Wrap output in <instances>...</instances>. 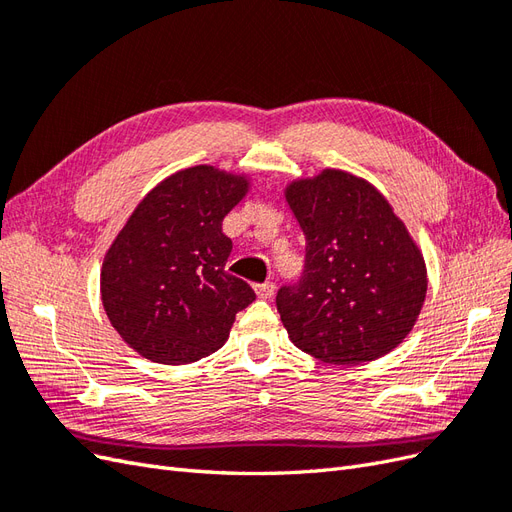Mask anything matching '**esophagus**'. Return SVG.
Segmentation results:
<instances>
[{
	"mask_svg": "<svg viewBox=\"0 0 512 512\" xmlns=\"http://www.w3.org/2000/svg\"><path fill=\"white\" fill-rule=\"evenodd\" d=\"M254 290H256V294H258V299H271L273 292H275V284H273V282L258 284Z\"/></svg>",
	"mask_w": 512,
	"mask_h": 512,
	"instance_id": "34e87169",
	"label": "esophagus"
}]
</instances>
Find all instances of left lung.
Instances as JSON below:
<instances>
[{
    "mask_svg": "<svg viewBox=\"0 0 512 512\" xmlns=\"http://www.w3.org/2000/svg\"><path fill=\"white\" fill-rule=\"evenodd\" d=\"M284 198L305 235V271L277 292L290 342L331 365L397 348L421 314L427 265L389 200L363 177L324 168Z\"/></svg>",
    "mask_w": 512,
    "mask_h": 512,
    "instance_id": "left-lung-1",
    "label": "left lung"
}]
</instances>
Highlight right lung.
<instances>
[{"instance_id": "right-lung-1", "label": "right lung", "mask_w": 512, "mask_h": 512, "mask_svg": "<svg viewBox=\"0 0 512 512\" xmlns=\"http://www.w3.org/2000/svg\"><path fill=\"white\" fill-rule=\"evenodd\" d=\"M252 181L209 164L153 188L108 247L100 271L104 312L132 350L188 365L220 350L256 294L226 273L232 241L222 222Z\"/></svg>"}]
</instances>
